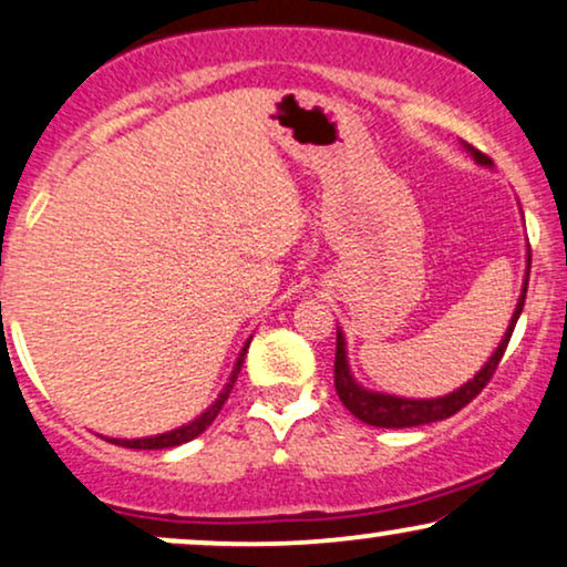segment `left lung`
Here are the masks:
<instances>
[{
    "instance_id": "obj_1",
    "label": "left lung",
    "mask_w": 567,
    "mask_h": 567,
    "mask_svg": "<svg viewBox=\"0 0 567 567\" xmlns=\"http://www.w3.org/2000/svg\"><path fill=\"white\" fill-rule=\"evenodd\" d=\"M474 159L478 164H492V159L486 154L478 152V148L471 146V143H463ZM528 269H532V248H528ZM526 290H528V271H526V282H523V292L518 306H515V313L511 319V327L499 342V348L494 350V355L484 363V369L471 379L468 384H463L461 390L450 392V395L436 398V400H405V398H392V395H379V392H369L363 386L355 384V379L350 377L348 371V361H346V340L342 334L337 332V353H334V390L340 395L342 405L348 408L355 419H361L363 424L369 426H379V429H408V426H424V424H434V421H444L450 415H455L461 408H465L474 400L478 392L489 384V379L497 371L499 361H503L507 342H511L513 329L518 324V317L523 311V303H526Z\"/></svg>"
}]
</instances>
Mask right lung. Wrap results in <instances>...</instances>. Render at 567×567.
I'll list each match as a JSON object with an SVG mask.
<instances>
[{
    "instance_id": "add662e5",
    "label": "right lung",
    "mask_w": 567,
    "mask_h": 567,
    "mask_svg": "<svg viewBox=\"0 0 567 567\" xmlns=\"http://www.w3.org/2000/svg\"><path fill=\"white\" fill-rule=\"evenodd\" d=\"M248 346H250V340L246 342V348L240 350V358H238V363H235V371H233L230 382H227V386H225V392H221V395L217 398V403H214V405L209 408V411L200 415V419L190 421L188 426H181V429H175V432H167V434H159V436H146V440H110V442L123 444V447H131V450H164V447H177V444L190 442L193 436L204 434L206 429L212 426V421L219 415L221 405H225V400L230 398L233 386H235V382H238V374H240V369H243V361H246Z\"/></svg>"
}]
</instances>
